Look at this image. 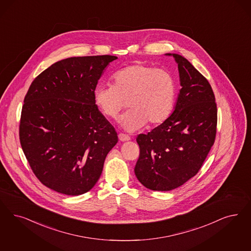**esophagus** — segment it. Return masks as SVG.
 Listing matches in <instances>:
<instances>
[{
	"label": "esophagus",
	"mask_w": 251,
	"mask_h": 251,
	"mask_svg": "<svg viewBox=\"0 0 251 251\" xmlns=\"http://www.w3.org/2000/svg\"><path fill=\"white\" fill-rule=\"evenodd\" d=\"M119 139L121 140V142H125V141H129V140H130V137L128 134L120 133V134H119Z\"/></svg>",
	"instance_id": "1"
}]
</instances>
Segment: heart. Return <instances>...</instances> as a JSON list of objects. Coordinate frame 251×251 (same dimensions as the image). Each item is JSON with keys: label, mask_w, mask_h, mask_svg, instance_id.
Segmentation results:
<instances>
[{"label": "heart", "mask_w": 251, "mask_h": 251, "mask_svg": "<svg viewBox=\"0 0 251 251\" xmlns=\"http://www.w3.org/2000/svg\"><path fill=\"white\" fill-rule=\"evenodd\" d=\"M112 78L113 85L95 88V101L105 117L116 119L128 100L130 109L120 119L125 130L135 131L147 122L157 125L170 117L176 87L168 70L137 63L118 70Z\"/></svg>", "instance_id": "b5f03b06"}]
</instances>
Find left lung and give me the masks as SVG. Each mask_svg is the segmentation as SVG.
Instances as JSON below:
<instances>
[{
	"label": "left lung",
	"instance_id": "8db88e82",
	"mask_svg": "<svg viewBox=\"0 0 251 251\" xmlns=\"http://www.w3.org/2000/svg\"><path fill=\"white\" fill-rule=\"evenodd\" d=\"M178 64L181 90L173 114L147 134L136 138L140 156L134 173L144 186L170 191L199 173L214 144L217 131L215 96L207 78L186 58Z\"/></svg>",
	"mask_w": 251,
	"mask_h": 251
}]
</instances>
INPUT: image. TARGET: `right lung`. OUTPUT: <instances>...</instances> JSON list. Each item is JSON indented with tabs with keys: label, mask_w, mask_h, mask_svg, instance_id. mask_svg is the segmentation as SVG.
<instances>
[{
	"label": "right lung",
	"mask_w": 251,
	"mask_h": 251,
	"mask_svg": "<svg viewBox=\"0 0 251 251\" xmlns=\"http://www.w3.org/2000/svg\"><path fill=\"white\" fill-rule=\"evenodd\" d=\"M117 58L105 54L63 59L29 86L19 139L35 176L48 188L78 196L100 178L118 134L95 104V90L105 67Z\"/></svg>",
	"instance_id": "1"
}]
</instances>
